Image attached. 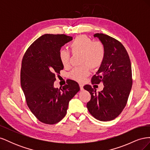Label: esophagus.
<instances>
[{"instance_id":"obj_1","label":"esophagus","mask_w":150,"mask_h":150,"mask_svg":"<svg viewBox=\"0 0 150 150\" xmlns=\"http://www.w3.org/2000/svg\"><path fill=\"white\" fill-rule=\"evenodd\" d=\"M83 86H84V85L83 84H79V87H80L81 90L83 89Z\"/></svg>"}]
</instances>
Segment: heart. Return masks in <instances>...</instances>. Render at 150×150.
<instances>
[{
    "label": "heart",
    "instance_id": "obj_1",
    "mask_svg": "<svg viewBox=\"0 0 150 150\" xmlns=\"http://www.w3.org/2000/svg\"><path fill=\"white\" fill-rule=\"evenodd\" d=\"M73 54H80L79 63L83 64L72 69L69 73V78L78 82H83L89 74V67L96 69L100 67L105 57V47L101 42H94L87 35H81L76 37L69 44ZM59 57L64 67L69 66L70 53L66 50H61Z\"/></svg>",
    "mask_w": 150,
    "mask_h": 150
}]
</instances>
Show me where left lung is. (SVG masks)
<instances>
[{
    "instance_id": "obj_1",
    "label": "left lung",
    "mask_w": 150,
    "mask_h": 150,
    "mask_svg": "<svg viewBox=\"0 0 150 150\" xmlns=\"http://www.w3.org/2000/svg\"><path fill=\"white\" fill-rule=\"evenodd\" d=\"M94 37L104 44L105 57L91 83H102L104 88L97 93L91 86H84L91 96L87 108L96 120L111 121L121 114L128 101L133 84L131 62L125 47L118 40L101 33L95 34Z\"/></svg>"
}]
</instances>
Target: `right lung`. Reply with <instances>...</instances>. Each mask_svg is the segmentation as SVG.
<instances>
[{"instance_id":"1","label":"right lung","mask_w":150,"mask_h":150,"mask_svg":"<svg viewBox=\"0 0 150 150\" xmlns=\"http://www.w3.org/2000/svg\"><path fill=\"white\" fill-rule=\"evenodd\" d=\"M72 40L65 34H44L27 49L22 61L21 84L30 111L47 125L59 122L67 112L71 99L80 90L69 79L62 89L54 87L56 74L63 69L59 57L62 46Z\"/></svg>"}]
</instances>
